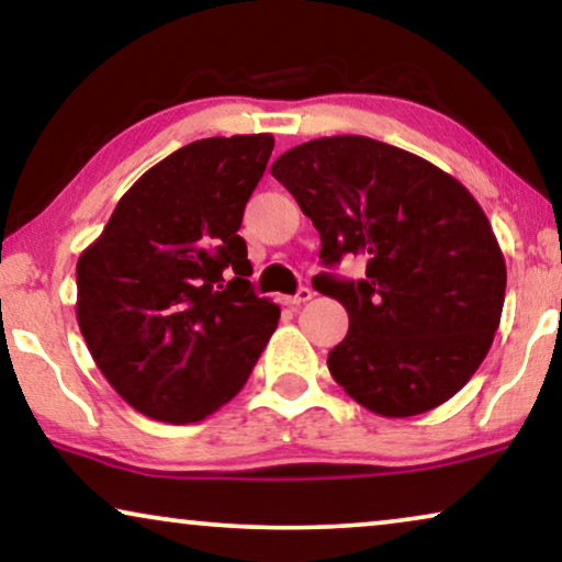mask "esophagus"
<instances>
[{
    "instance_id": "1",
    "label": "esophagus",
    "mask_w": 562,
    "mask_h": 562,
    "mask_svg": "<svg viewBox=\"0 0 562 562\" xmlns=\"http://www.w3.org/2000/svg\"><path fill=\"white\" fill-rule=\"evenodd\" d=\"M312 296H314V291H312V289H306V286H302V289L296 291L294 296H281L279 302H281L283 306H302V304L310 302Z\"/></svg>"
}]
</instances>
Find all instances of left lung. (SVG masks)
Returning a JSON list of instances; mask_svg holds the SVG:
<instances>
[{
  "mask_svg": "<svg viewBox=\"0 0 562 562\" xmlns=\"http://www.w3.org/2000/svg\"><path fill=\"white\" fill-rule=\"evenodd\" d=\"M317 227L325 266L366 260L360 281L314 276L348 310L333 379L381 417H414L471 381L504 310L506 263L481 204L409 150L363 135L296 145L271 166Z\"/></svg>",
  "mask_w": 562,
  "mask_h": 562,
  "instance_id": "left-lung-1",
  "label": "left lung"
}]
</instances>
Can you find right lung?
<instances>
[{
	"mask_svg": "<svg viewBox=\"0 0 562 562\" xmlns=\"http://www.w3.org/2000/svg\"><path fill=\"white\" fill-rule=\"evenodd\" d=\"M273 135L204 137L160 160L76 263V319L110 386L189 425L245 386L281 310L252 291L245 204Z\"/></svg>",
	"mask_w": 562,
	"mask_h": 562,
	"instance_id": "1",
	"label": "right lung"
}]
</instances>
